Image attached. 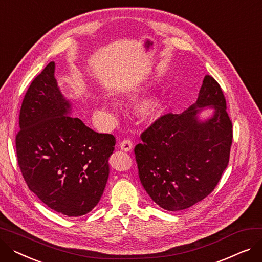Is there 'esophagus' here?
<instances>
[{"mask_svg": "<svg viewBox=\"0 0 262 262\" xmlns=\"http://www.w3.org/2000/svg\"><path fill=\"white\" fill-rule=\"evenodd\" d=\"M120 148L124 152H130L133 149V142L130 140H123L120 143Z\"/></svg>", "mask_w": 262, "mask_h": 262, "instance_id": "obj_1", "label": "esophagus"}]
</instances>
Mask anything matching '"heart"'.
Segmentation results:
<instances>
[{
  "mask_svg": "<svg viewBox=\"0 0 262 262\" xmlns=\"http://www.w3.org/2000/svg\"><path fill=\"white\" fill-rule=\"evenodd\" d=\"M123 95L130 96V90H124ZM163 109V99L159 94H152L143 99L137 106V114L143 121H155Z\"/></svg>",
  "mask_w": 262,
  "mask_h": 262,
  "instance_id": "1",
  "label": "heart"
}]
</instances>
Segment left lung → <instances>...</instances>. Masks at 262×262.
I'll return each mask as SVG.
<instances>
[{
	"label": "left lung",
	"mask_w": 262,
	"mask_h": 262,
	"mask_svg": "<svg viewBox=\"0 0 262 262\" xmlns=\"http://www.w3.org/2000/svg\"><path fill=\"white\" fill-rule=\"evenodd\" d=\"M206 110L212 114L202 116ZM231 127L223 91L206 75L196 102L181 115L159 118L135 147L140 182L150 199L180 211L210 194L228 164Z\"/></svg>",
	"instance_id": "1"
}]
</instances>
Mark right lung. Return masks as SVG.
Segmentation results:
<instances>
[{
    "mask_svg": "<svg viewBox=\"0 0 262 262\" xmlns=\"http://www.w3.org/2000/svg\"><path fill=\"white\" fill-rule=\"evenodd\" d=\"M71 114L72 103L61 92L51 61L24 96L16 147L30 190L51 209L80 216L102 198L116 139Z\"/></svg>",
    "mask_w": 262,
    "mask_h": 262,
    "instance_id": "obj_1",
    "label": "right lung"
}]
</instances>
